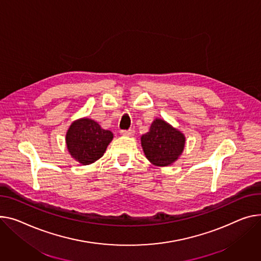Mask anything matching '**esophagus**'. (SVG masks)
<instances>
[{"label":"esophagus","instance_id":"esophagus-1","mask_svg":"<svg viewBox=\"0 0 261 261\" xmlns=\"http://www.w3.org/2000/svg\"><path fill=\"white\" fill-rule=\"evenodd\" d=\"M120 134H121V135H126V136H132V135H134V130H132V129H129V130H121V131H120Z\"/></svg>","mask_w":261,"mask_h":261}]
</instances>
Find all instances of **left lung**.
I'll list each match as a JSON object with an SVG mask.
<instances>
[{
  "label": "left lung",
  "mask_w": 261,
  "mask_h": 261,
  "mask_svg": "<svg viewBox=\"0 0 261 261\" xmlns=\"http://www.w3.org/2000/svg\"><path fill=\"white\" fill-rule=\"evenodd\" d=\"M142 147L148 161L158 167L170 166L184 151L186 137L167 121L156 118L149 132L141 137Z\"/></svg>",
  "instance_id": "left-lung-1"
}]
</instances>
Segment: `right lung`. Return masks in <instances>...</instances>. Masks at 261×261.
<instances>
[{
    "label": "right lung",
    "instance_id": "obj_1",
    "mask_svg": "<svg viewBox=\"0 0 261 261\" xmlns=\"http://www.w3.org/2000/svg\"><path fill=\"white\" fill-rule=\"evenodd\" d=\"M113 138V133L103 130L95 120L80 118L70 125L66 134L67 149L82 165H90L99 160Z\"/></svg>",
    "mask_w": 261,
    "mask_h": 261
}]
</instances>
